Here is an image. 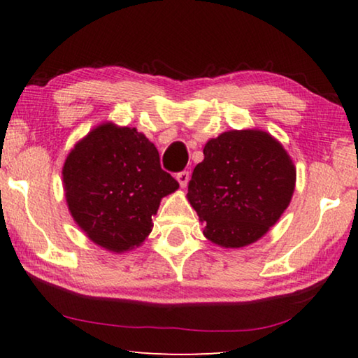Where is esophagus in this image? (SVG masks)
I'll list each match as a JSON object with an SVG mask.
<instances>
[{
  "mask_svg": "<svg viewBox=\"0 0 358 358\" xmlns=\"http://www.w3.org/2000/svg\"><path fill=\"white\" fill-rule=\"evenodd\" d=\"M189 177H191V173L187 171H181V172L177 173V180H178V183H180L181 187H186L187 181H189Z\"/></svg>",
  "mask_w": 358,
  "mask_h": 358,
  "instance_id": "1",
  "label": "esophagus"
}]
</instances>
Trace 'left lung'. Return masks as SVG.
<instances>
[{"label":"left lung","mask_w":358,"mask_h":358,"mask_svg":"<svg viewBox=\"0 0 358 358\" xmlns=\"http://www.w3.org/2000/svg\"><path fill=\"white\" fill-rule=\"evenodd\" d=\"M194 169L187 201L205 221L203 235L224 248L259 240L280 220L295 187L286 150L264 131H229L211 138Z\"/></svg>","instance_id":"left-lung-1"}]
</instances>
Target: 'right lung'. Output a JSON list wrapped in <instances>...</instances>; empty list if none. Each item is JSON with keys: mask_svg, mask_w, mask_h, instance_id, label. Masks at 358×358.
Listing matches in <instances>:
<instances>
[{"mask_svg": "<svg viewBox=\"0 0 358 358\" xmlns=\"http://www.w3.org/2000/svg\"><path fill=\"white\" fill-rule=\"evenodd\" d=\"M71 215L90 240L108 251L138 246L153 229L161 199L178 181L136 128L101 124L78 142L63 167Z\"/></svg>", "mask_w": 358, "mask_h": 358, "instance_id": "add662e5", "label": "right lung"}]
</instances>
